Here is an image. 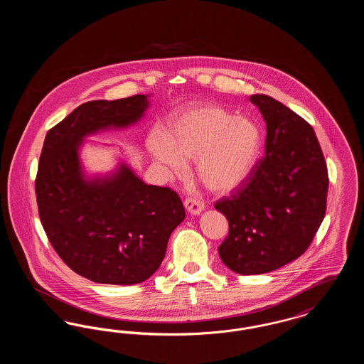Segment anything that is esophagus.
<instances>
[{
    "instance_id": "esophagus-1",
    "label": "esophagus",
    "mask_w": 364,
    "mask_h": 364,
    "mask_svg": "<svg viewBox=\"0 0 364 364\" xmlns=\"http://www.w3.org/2000/svg\"><path fill=\"white\" fill-rule=\"evenodd\" d=\"M184 206L188 210V213L192 215H198L202 213V210L205 208V205L202 203V200H199L196 196H188L184 200Z\"/></svg>"
}]
</instances>
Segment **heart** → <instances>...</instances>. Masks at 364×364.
I'll list each match as a JSON object with an SVG mask.
<instances>
[{
	"label": "heart",
	"instance_id": "heart-1",
	"mask_svg": "<svg viewBox=\"0 0 364 364\" xmlns=\"http://www.w3.org/2000/svg\"><path fill=\"white\" fill-rule=\"evenodd\" d=\"M259 125L220 105L198 104L176 114L166 135L153 132L147 149L172 173L195 161L198 180L220 195L240 188L254 172L262 150Z\"/></svg>",
	"mask_w": 364,
	"mask_h": 364
}]
</instances>
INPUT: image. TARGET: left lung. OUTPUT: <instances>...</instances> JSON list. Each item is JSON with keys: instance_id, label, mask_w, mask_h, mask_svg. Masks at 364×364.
Returning <instances> with one entry per match:
<instances>
[{"instance_id": "left-lung-1", "label": "left lung", "mask_w": 364, "mask_h": 364, "mask_svg": "<svg viewBox=\"0 0 364 364\" xmlns=\"http://www.w3.org/2000/svg\"><path fill=\"white\" fill-rule=\"evenodd\" d=\"M250 101L266 122V154L236 193L214 206L229 223L220 258L242 276L270 273L306 252L323 221L329 188L311 125L269 95Z\"/></svg>"}]
</instances>
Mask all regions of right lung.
I'll return each mask as SVG.
<instances>
[{"instance_id":"add662e5","label":"right lung","mask_w":364,"mask_h":364,"mask_svg":"<svg viewBox=\"0 0 364 364\" xmlns=\"http://www.w3.org/2000/svg\"><path fill=\"white\" fill-rule=\"evenodd\" d=\"M149 95L77 106L48 132L35 178L42 226L75 273L98 284L134 285L161 266L174 228L186 218L168 187L149 186L122 162L113 173L87 177L83 139L138 122Z\"/></svg>"}]
</instances>
